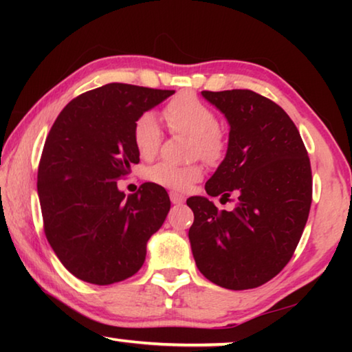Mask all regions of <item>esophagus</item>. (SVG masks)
Masks as SVG:
<instances>
[{"mask_svg":"<svg viewBox=\"0 0 352 352\" xmlns=\"http://www.w3.org/2000/svg\"><path fill=\"white\" fill-rule=\"evenodd\" d=\"M169 197H170V201H172V204H174V205H182L183 201H184L183 195L178 194V192H170Z\"/></svg>","mask_w":352,"mask_h":352,"instance_id":"esophagus-1","label":"esophagus"}]
</instances>
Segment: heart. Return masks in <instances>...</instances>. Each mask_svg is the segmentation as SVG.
<instances>
[{"instance_id":"heart-1","label":"heart","mask_w":352,"mask_h":352,"mask_svg":"<svg viewBox=\"0 0 352 352\" xmlns=\"http://www.w3.org/2000/svg\"><path fill=\"white\" fill-rule=\"evenodd\" d=\"M168 126L190 135L194 138L192 151L208 163H217L223 157L226 141L219 129V119L210 105L201 102L192 94H180L166 105L163 111ZM163 140L162 126L153 113H144L135 122L133 142L141 158H152ZM147 178L160 186L175 190H186L190 184L201 178L200 166H175L170 163H157L147 170Z\"/></svg>"}]
</instances>
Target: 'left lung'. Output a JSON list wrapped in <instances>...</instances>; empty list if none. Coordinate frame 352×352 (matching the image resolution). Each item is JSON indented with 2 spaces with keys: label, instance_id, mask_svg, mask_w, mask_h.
<instances>
[{
  "label": "left lung",
  "instance_id": "1",
  "mask_svg": "<svg viewBox=\"0 0 352 352\" xmlns=\"http://www.w3.org/2000/svg\"><path fill=\"white\" fill-rule=\"evenodd\" d=\"M230 126L223 162L206 182L210 197L237 195L233 211L208 197L186 200L192 256L201 275L220 287L254 289L290 261L312 204V172L294 121L252 90L201 91Z\"/></svg>",
  "mask_w": 352,
  "mask_h": 352
}]
</instances>
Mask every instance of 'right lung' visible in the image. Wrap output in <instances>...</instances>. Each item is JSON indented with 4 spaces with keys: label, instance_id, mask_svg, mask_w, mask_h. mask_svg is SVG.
Listing matches in <instances>:
<instances>
[{
    "label": "right lung",
    "instance_id": "add662e5",
    "mask_svg": "<svg viewBox=\"0 0 352 352\" xmlns=\"http://www.w3.org/2000/svg\"><path fill=\"white\" fill-rule=\"evenodd\" d=\"M174 93L107 83L71 100L47 135L37 177L46 239L82 281L119 283L144 264L147 241L170 210L169 195L144 183L126 197L116 182L140 163L135 122Z\"/></svg>",
    "mask_w": 352,
    "mask_h": 352
}]
</instances>
